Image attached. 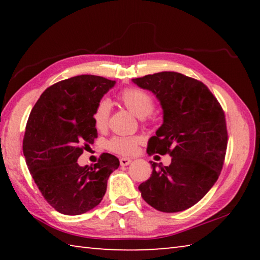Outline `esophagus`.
<instances>
[{"mask_svg":"<svg viewBox=\"0 0 260 260\" xmlns=\"http://www.w3.org/2000/svg\"><path fill=\"white\" fill-rule=\"evenodd\" d=\"M131 162H132L131 158H127V157H121L120 158V165L121 166H127V165H129Z\"/></svg>","mask_w":260,"mask_h":260,"instance_id":"1","label":"esophagus"}]
</instances>
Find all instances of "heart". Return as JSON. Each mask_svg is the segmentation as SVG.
Masks as SVG:
<instances>
[{"label":"heart","instance_id":"obj_1","mask_svg":"<svg viewBox=\"0 0 260 260\" xmlns=\"http://www.w3.org/2000/svg\"><path fill=\"white\" fill-rule=\"evenodd\" d=\"M119 100L132 113L139 118L148 117L155 108L152 96L139 88H125L119 94ZM110 109H111V105L108 100H101L95 105L91 118H93L96 129L104 131L108 127ZM141 142H142V139L140 136H113L108 141L107 148L118 155L129 156L138 150Z\"/></svg>","mask_w":260,"mask_h":260}]
</instances>
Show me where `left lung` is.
Listing matches in <instances>:
<instances>
[{
    "label": "left lung",
    "instance_id": "8db88e82",
    "mask_svg": "<svg viewBox=\"0 0 260 260\" xmlns=\"http://www.w3.org/2000/svg\"><path fill=\"white\" fill-rule=\"evenodd\" d=\"M133 82L152 91L162 108V125L149 140L148 155L172 157L169 166L151 161L152 174L139 186L141 196L161 212L187 210L221 172L228 140L225 112L203 82L181 73L148 74Z\"/></svg>",
    "mask_w": 260,
    "mask_h": 260
}]
</instances>
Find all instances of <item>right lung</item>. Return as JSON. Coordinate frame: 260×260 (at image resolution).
I'll return each instance as SVG.
<instances>
[{"label": "right lung", "mask_w": 260, "mask_h": 260, "mask_svg": "<svg viewBox=\"0 0 260 260\" xmlns=\"http://www.w3.org/2000/svg\"><path fill=\"white\" fill-rule=\"evenodd\" d=\"M116 81L82 74L43 91L30 111L23 140L26 164L42 196L56 211L82 214L98 206L119 159L102 153L94 167L78 158L98 138L91 114Z\"/></svg>", "instance_id": "obj_1"}]
</instances>
